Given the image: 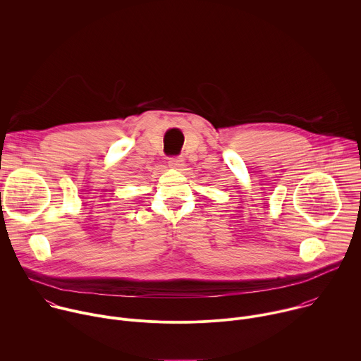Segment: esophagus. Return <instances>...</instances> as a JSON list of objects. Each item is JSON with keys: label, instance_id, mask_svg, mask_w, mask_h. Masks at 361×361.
<instances>
[{"label": "esophagus", "instance_id": "1", "mask_svg": "<svg viewBox=\"0 0 361 361\" xmlns=\"http://www.w3.org/2000/svg\"><path fill=\"white\" fill-rule=\"evenodd\" d=\"M169 166L173 167V169H180L181 166H184V160H183V157H180V156L170 157V159H169Z\"/></svg>", "mask_w": 361, "mask_h": 361}]
</instances>
